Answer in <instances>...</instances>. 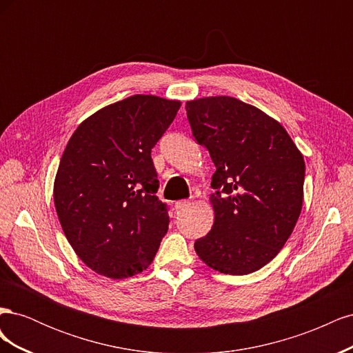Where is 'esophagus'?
I'll return each instance as SVG.
<instances>
[{
  "label": "esophagus",
  "mask_w": 353,
  "mask_h": 353,
  "mask_svg": "<svg viewBox=\"0 0 353 353\" xmlns=\"http://www.w3.org/2000/svg\"><path fill=\"white\" fill-rule=\"evenodd\" d=\"M191 205V200H179L175 203V209L176 210H181V209H185Z\"/></svg>",
  "instance_id": "34e87169"
}]
</instances>
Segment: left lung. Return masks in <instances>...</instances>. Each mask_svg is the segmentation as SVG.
<instances>
[{"label": "left lung", "mask_w": 353, "mask_h": 353, "mask_svg": "<svg viewBox=\"0 0 353 353\" xmlns=\"http://www.w3.org/2000/svg\"><path fill=\"white\" fill-rule=\"evenodd\" d=\"M191 132L216 166L199 258L222 274L245 275L271 262L292 236L303 203L305 160L283 125L230 95L187 101Z\"/></svg>", "instance_id": "1"}]
</instances>
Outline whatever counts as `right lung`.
Masks as SVG:
<instances>
[{
    "instance_id": "add662e5",
    "label": "right lung",
    "mask_w": 353,
    "mask_h": 353,
    "mask_svg": "<svg viewBox=\"0 0 353 353\" xmlns=\"http://www.w3.org/2000/svg\"><path fill=\"white\" fill-rule=\"evenodd\" d=\"M181 101L135 94L95 112L73 132L54 179V206L78 258L121 280L145 270L168 232L152 148Z\"/></svg>"
}]
</instances>
